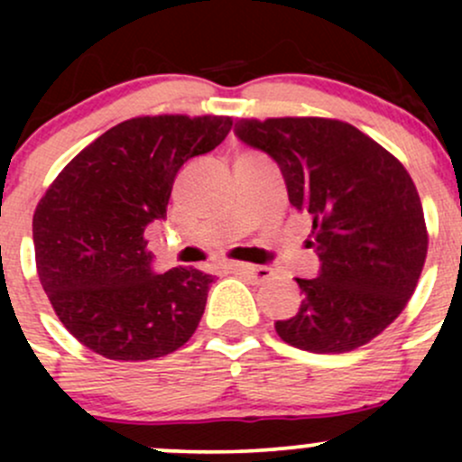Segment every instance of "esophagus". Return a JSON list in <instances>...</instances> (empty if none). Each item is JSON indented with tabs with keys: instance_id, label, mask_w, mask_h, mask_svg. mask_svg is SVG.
<instances>
[{
	"instance_id": "esophagus-1",
	"label": "esophagus",
	"mask_w": 462,
	"mask_h": 462,
	"mask_svg": "<svg viewBox=\"0 0 462 462\" xmlns=\"http://www.w3.org/2000/svg\"><path fill=\"white\" fill-rule=\"evenodd\" d=\"M226 267L235 273H245L252 280H256V282H264V280L273 278L272 267H254V264H245V263H227Z\"/></svg>"
}]
</instances>
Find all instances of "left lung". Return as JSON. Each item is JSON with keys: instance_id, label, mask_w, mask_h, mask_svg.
I'll return each instance as SVG.
<instances>
[{"instance_id": "left-lung-1", "label": "left lung", "mask_w": 462, "mask_h": 462, "mask_svg": "<svg viewBox=\"0 0 462 462\" xmlns=\"http://www.w3.org/2000/svg\"><path fill=\"white\" fill-rule=\"evenodd\" d=\"M235 134L278 164L289 201L312 217L319 273L295 278L304 300L291 319L275 321L278 337L315 354L369 343L404 310L428 252L404 164L337 119H238Z\"/></svg>"}]
</instances>
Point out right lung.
<instances>
[{"label":"right lung","mask_w":462,"mask_h":462,"mask_svg":"<svg viewBox=\"0 0 462 462\" xmlns=\"http://www.w3.org/2000/svg\"><path fill=\"white\" fill-rule=\"evenodd\" d=\"M230 116L158 115L124 121L73 158L32 221L39 280L58 319L110 360H152L193 337L215 275L158 273L145 230L167 219L182 164L213 152Z\"/></svg>","instance_id":"add662e5"}]
</instances>
